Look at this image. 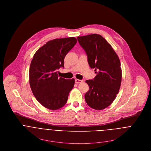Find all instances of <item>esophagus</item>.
Returning a JSON list of instances; mask_svg holds the SVG:
<instances>
[{
	"mask_svg": "<svg viewBox=\"0 0 151 151\" xmlns=\"http://www.w3.org/2000/svg\"><path fill=\"white\" fill-rule=\"evenodd\" d=\"M82 80H78V79H76L75 80V82H76V83H81L82 82Z\"/></svg>",
	"mask_w": 151,
	"mask_h": 151,
	"instance_id": "1",
	"label": "esophagus"
}]
</instances>
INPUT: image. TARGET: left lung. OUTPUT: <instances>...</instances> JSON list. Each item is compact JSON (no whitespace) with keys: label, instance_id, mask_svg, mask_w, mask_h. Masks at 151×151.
I'll use <instances>...</instances> for the list:
<instances>
[{"label":"left lung","instance_id":"left-lung-1","mask_svg":"<svg viewBox=\"0 0 151 151\" xmlns=\"http://www.w3.org/2000/svg\"><path fill=\"white\" fill-rule=\"evenodd\" d=\"M85 50L91 68L95 69L94 79L86 80L89 87L85 95L87 104L96 110L107 108L118 93L122 81V69L118 56L101 35L91 34L77 37Z\"/></svg>","mask_w":151,"mask_h":151}]
</instances>
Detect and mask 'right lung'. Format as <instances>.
Masks as SVG:
<instances>
[{"instance_id": "right-lung-1", "label": "right lung", "mask_w": 151, "mask_h": 151, "mask_svg": "<svg viewBox=\"0 0 151 151\" xmlns=\"http://www.w3.org/2000/svg\"><path fill=\"white\" fill-rule=\"evenodd\" d=\"M74 37L48 41L35 54L30 66V88L44 107L56 110L66 103L75 80L59 77L58 70L64 68V59L77 43Z\"/></svg>"}]
</instances>
